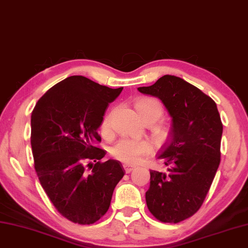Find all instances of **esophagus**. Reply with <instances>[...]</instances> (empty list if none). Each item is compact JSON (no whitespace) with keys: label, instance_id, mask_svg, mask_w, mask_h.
<instances>
[{"label":"esophagus","instance_id":"esophagus-1","mask_svg":"<svg viewBox=\"0 0 248 248\" xmlns=\"http://www.w3.org/2000/svg\"><path fill=\"white\" fill-rule=\"evenodd\" d=\"M124 169L125 173H130L132 170H134V167L129 166V164H124Z\"/></svg>","mask_w":248,"mask_h":248}]
</instances>
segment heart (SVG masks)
Returning a JSON list of instances; mask_svg holds the SVG:
<instances>
[{"mask_svg":"<svg viewBox=\"0 0 248 248\" xmlns=\"http://www.w3.org/2000/svg\"><path fill=\"white\" fill-rule=\"evenodd\" d=\"M135 108L139 115L145 120H152L156 123L163 114V108L160 102L154 98H142L135 102ZM110 116L108 115L102 123V130L108 131L109 129ZM167 128L160 125L157 128L159 137H166ZM152 152V144L146 140H132L123 139L118 140L111 147V155L115 159L128 164H134L140 161L144 155Z\"/></svg>","mask_w":248,"mask_h":248,"instance_id":"heart-1","label":"heart"}]
</instances>
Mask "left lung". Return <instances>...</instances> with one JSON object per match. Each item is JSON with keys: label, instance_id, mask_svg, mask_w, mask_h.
Instances as JSON below:
<instances>
[{"label": "left lung", "instance_id": "left-lung-1", "mask_svg": "<svg viewBox=\"0 0 248 248\" xmlns=\"http://www.w3.org/2000/svg\"><path fill=\"white\" fill-rule=\"evenodd\" d=\"M138 90L158 98L172 118L170 140L157 157L168 171H150L145 198L158 220L176 224L201 207L219 167L220 116L210 96L176 76L164 75Z\"/></svg>", "mask_w": 248, "mask_h": 248}]
</instances>
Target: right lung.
Wrapping results in <instances>:
<instances>
[{
  "label": "right lung",
  "instance_id": "obj_1",
  "mask_svg": "<svg viewBox=\"0 0 248 248\" xmlns=\"http://www.w3.org/2000/svg\"><path fill=\"white\" fill-rule=\"evenodd\" d=\"M123 89L70 76L51 87L32 111L31 147L38 179L58 212L75 224L99 220L124 175L117 160L100 162L106 152L94 146L101 140L98 129L105 111Z\"/></svg>",
  "mask_w": 248,
  "mask_h": 248
}]
</instances>
